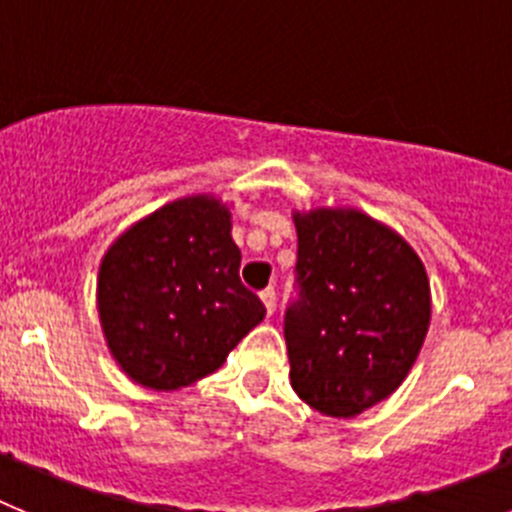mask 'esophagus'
I'll return each mask as SVG.
<instances>
[{
    "label": "esophagus",
    "instance_id": "34e87169",
    "mask_svg": "<svg viewBox=\"0 0 512 512\" xmlns=\"http://www.w3.org/2000/svg\"><path fill=\"white\" fill-rule=\"evenodd\" d=\"M259 297H261V302H264L266 312H269V315H274V307H277V292H274V287H266Z\"/></svg>",
    "mask_w": 512,
    "mask_h": 512
}]
</instances>
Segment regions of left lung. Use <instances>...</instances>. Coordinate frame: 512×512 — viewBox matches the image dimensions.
I'll return each mask as SVG.
<instances>
[{
    "instance_id": "obj_1",
    "label": "left lung",
    "mask_w": 512,
    "mask_h": 512,
    "mask_svg": "<svg viewBox=\"0 0 512 512\" xmlns=\"http://www.w3.org/2000/svg\"><path fill=\"white\" fill-rule=\"evenodd\" d=\"M300 300L284 338L292 390L356 418L405 382L431 325L428 274L400 233L356 207L292 212Z\"/></svg>"
}]
</instances>
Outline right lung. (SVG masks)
Wrapping results in <instances>:
<instances>
[{
    "label": "right lung",
    "mask_w": 512,
    "mask_h": 512,
    "mask_svg": "<svg viewBox=\"0 0 512 512\" xmlns=\"http://www.w3.org/2000/svg\"><path fill=\"white\" fill-rule=\"evenodd\" d=\"M230 205L189 194L122 230L104 251L97 310L112 359L135 384L174 392L217 372L264 320L241 284Z\"/></svg>",
    "instance_id": "obj_1"
}]
</instances>
